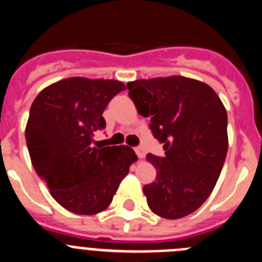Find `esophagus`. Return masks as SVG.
Listing matches in <instances>:
<instances>
[{
	"label": "esophagus",
	"mask_w": 262,
	"mask_h": 262,
	"mask_svg": "<svg viewBox=\"0 0 262 262\" xmlns=\"http://www.w3.org/2000/svg\"><path fill=\"white\" fill-rule=\"evenodd\" d=\"M135 152H136V155H138L139 159H143V157L145 156V152H144V149H143L142 147L135 148Z\"/></svg>",
	"instance_id": "esophagus-1"
}]
</instances>
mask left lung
<instances>
[{"mask_svg": "<svg viewBox=\"0 0 262 262\" xmlns=\"http://www.w3.org/2000/svg\"><path fill=\"white\" fill-rule=\"evenodd\" d=\"M138 113L151 117L152 135L165 156L147 155L156 181L143 187L149 209L180 219L200 209L214 190L228 149L227 111L211 86L184 76L127 84Z\"/></svg>", "mask_w": 262, "mask_h": 262, "instance_id": "left-lung-1", "label": "left lung"}]
</instances>
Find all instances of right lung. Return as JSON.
<instances>
[{"mask_svg":"<svg viewBox=\"0 0 262 262\" xmlns=\"http://www.w3.org/2000/svg\"><path fill=\"white\" fill-rule=\"evenodd\" d=\"M123 82L69 77L45 88L32 102L26 124L31 163L59 205L94 215L110 206L129 166L138 160L127 145H94L106 127L102 117Z\"/></svg>","mask_w":262,"mask_h":262,"instance_id":"obj_1","label":"right lung"}]
</instances>
